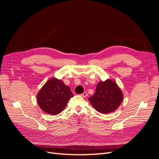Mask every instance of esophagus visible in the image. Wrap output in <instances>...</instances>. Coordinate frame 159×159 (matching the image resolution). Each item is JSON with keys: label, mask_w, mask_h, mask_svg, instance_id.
I'll return each instance as SVG.
<instances>
[{"label": "esophagus", "mask_w": 159, "mask_h": 159, "mask_svg": "<svg viewBox=\"0 0 159 159\" xmlns=\"http://www.w3.org/2000/svg\"><path fill=\"white\" fill-rule=\"evenodd\" d=\"M81 95L84 98H85V97H87V96H88V93L85 92H85H84L82 94H81Z\"/></svg>", "instance_id": "1"}]
</instances>
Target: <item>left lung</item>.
<instances>
[{
	"label": "left lung",
	"mask_w": 159,
	"mask_h": 159,
	"mask_svg": "<svg viewBox=\"0 0 159 159\" xmlns=\"http://www.w3.org/2000/svg\"><path fill=\"white\" fill-rule=\"evenodd\" d=\"M123 99L122 91L115 81L107 79L101 81L96 87L95 93L89 98L93 108L101 113L115 111Z\"/></svg>",
	"instance_id": "left-lung-1"
}]
</instances>
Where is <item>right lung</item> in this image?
I'll return each mask as SVG.
<instances>
[{
  "label": "right lung",
  "instance_id": "right-lung-1",
  "mask_svg": "<svg viewBox=\"0 0 159 159\" xmlns=\"http://www.w3.org/2000/svg\"><path fill=\"white\" fill-rule=\"evenodd\" d=\"M70 88L60 80H48L37 94V102L46 113L57 115L64 110L69 99L73 97Z\"/></svg>",
  "mask_w": 159,
  "mask_h": 159
}]
</instances>
